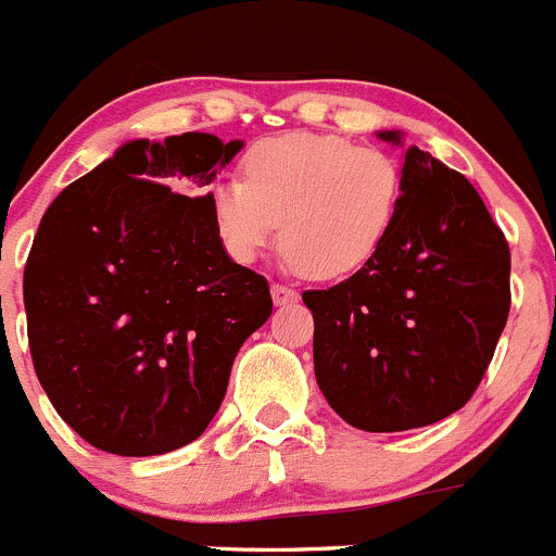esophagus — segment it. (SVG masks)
<instances>
[{
    "label": "esophagus",
    "instance_id": "esophagus-1",
    "mask_svg": "<svg viewBox=\"0 0 556 556\" xmlns=\"http://www.w3.org/2000/svg\"><path fill=\"white\" fill-rule=\"evenodd\" d=\"M269 292H273L275 306H287V303L298 301V289L287 287V283H273V287H269Z\"/></svg>",
    "mask_w": 556,
    "mask_h": 556
}]
</instances>
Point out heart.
<instances>
[{
	"label": "heart",
	"mask_w": 556,
	"mask_h": 556,
	"mask_svg": "<svg viewBox=\"0 0 556 556\" xmlns=\"http://www.w3.org/2000/svg\"><path fill=\"white\" fill-rule=\"evenodd\" d=\"M211 217L233 262L253 264L281 233L312 278H345L387 242L401 205L390 155L342 136L289 132L244 155V178L211 189Z\"/></svg>",
	"instance_id": "obj_1"
}]
</instances>
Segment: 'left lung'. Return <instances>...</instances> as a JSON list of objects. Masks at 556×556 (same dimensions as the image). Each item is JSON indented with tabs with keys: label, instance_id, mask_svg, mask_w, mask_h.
<instances>
[{
	"label": "left lung",
	"instance_id": "1",
	"mask_svg": "<svg viewBox=\"0 0 556 556\" xmlns=\"http://www.w3.org/2000/svg\"><path fill=\"white\" fill-rule=\"evenodd\" d=\"M378 139L404 144L401 130ZM314 376L362 431L431 426L468 404L509 314V248L459 172L409 147L387 242L331 289L303 292Z\"/></svg>",
	"mask_w": 556,
	"mask_h": 556
}]
</instances>
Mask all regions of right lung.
I'll return each mask as SVG.
<instances>
[{"instance_id":"1","label":"right lung","mask_w":556,"mask_h":556,"mask_svg":"<svg viewBox=\"0 0 556 556\" xmlns=\"http://www.w3.org/2000/svg\"><path fill=\"white\" fill-rule=\"evenodd\" d=\"M242 141L132 139L61 191L24 267L27 337L58 415L94 448L155 456L217 415L264 275L225 253L205 186Z\"/></svg>"}]
</instances>
